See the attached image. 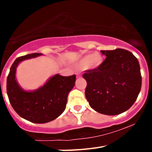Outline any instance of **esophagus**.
Listing matches in <instances>:
<instances>
[{
  "label": "esophagus",
  "mask_w": 152,
  "mask_h": 152,
  "mask_svg": "<svg viewBox=\"0 0 152 152\" xmlns=\"http://www.w3.org/2000/svg\"><path fill=\"white\" fill-rule=\"evenodd\" d=\"M81 77V75H80V74H77V77Z\"/></svg>",
  "instance_id": "esophagus-1"
}]
</instances>
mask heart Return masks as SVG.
Masks as SVG:
<instances>
[{
    "label": "heart",
    "instance_id": "obj_1",
    "mask_svg": "<svg viewBox=\"0 0 152 152\" xmlns=\"http://www.w3.org/2000/svg\"><path fill=\"white\" fill-rule=\"evenodd\" d=\"M103 63V58L97 53L89 54L83 57L79 61L80 68H88L90 69H95L100 66Z\"/></svg>",
    "mask_w": 152,
    "mask_h": 152
}]
</instances>
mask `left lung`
<instances>
[{"mask_svg":"<svg viewBox=\"0 0 152 152\" xmlns=\"http://www.w3.org/2000/svg\"><path fill=\"white\" fill-rule=\"evenodd\" d=\"M100 66L86 71L85 96L95 111L115 116L133 105L141 91L142 76L138 59L123 49L103 50Z\"/></svg>","mask_w":152,"mask_h":152,"instance_id":"8db88e82","label":"left lung"}]
</instances>
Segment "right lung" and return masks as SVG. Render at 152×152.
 <instances>
[{
  "label": "right lung",
  "mask_w": 152,
  "mask_h": 152,
  "mask_svg": "<svg viewBox=\"0 0 152 152\" xmlns=\"http://www.w3.org/2000/svg\"><path fill=\"white\" fill-rule=\"evenodd\" d=\"M33 53L17 58L10 67L7 78V93L13 110L19 116L34 123L52 121L65 110L68 93L75 84L76 75L51 77L43 86L32 91L23 89L16 79V72L21 61L42 56Z\"/></svg>",
  "instance_id": "add662e5"
}]
</instances>
